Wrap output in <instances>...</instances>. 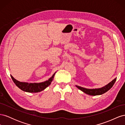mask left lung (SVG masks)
<instances>
[{"instance_id":"left-lung-1","label":"left lung","mask_w":125,"mask_h":125,"mask_svg":"<svg viewBox=\"0 0 125 125\" xmlns=\"http://www.w3.org/2000/svg\"><path fill=\"white\" fill-rule=\"evenodd\" d=\"M116 80V78L114 79V80L112 81L110 83H109L106 85L102 87V88L100 89H89L82 88V87L77 86V85H76V86L79 89H80V90L82 91H83L84 93L87 94H89V95H90L95 96L98 95H101V94H103L105 92L108 91L109 90H110L112 88V86L114 84Z\"/></svg>"}]
</instances>
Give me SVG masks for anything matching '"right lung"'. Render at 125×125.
<instances>
[{
	"label": "right lung",
	"instance_id": "1",
	"mask_svg": "<svg viewBox=\"0 0 125 125\" xmlns=\"http://www.w3.org/2000/svg\"><path fill=\"white\" fill-rule=\"evenodd\" d=\"M55 74V73L52 75L51 78L48 79V80L41 83H34L20 82L15 79L11 75V77L16 85L22 91L30 93H36L44 90L51 84L52 81L53 80Z\"/></svg>",
	"mask_w": 125,
	"mask_h": 125
}]
</instances>
